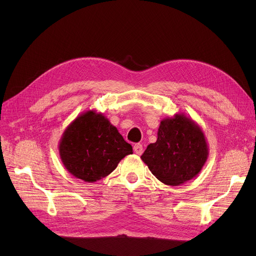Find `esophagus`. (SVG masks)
Masks as SVG:
<instances>
[{
	"instance_id": "obj_1",
	"label": "esophagus",
	"mask_w": 256,
	"mask_h": 256,
	"mask_svg": "<svg viewBox=\"0 0 256 256\" xmlns=\"http://www.w3.org/2000/svg\"><path fill=\"white\" fill-rule=\"evenodd\" d=\"M134 152H135V154H137L138 156H141L143 154V146H142V144L137 143V144L134 145Z\"/></svg>"
}]
</instances>
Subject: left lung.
Segmentation results:
<instances>
[{"mask_svg": "<svg viewBox=\"0 0 256 256\" xmlns=\"http://www.w3.org/2000/svg\"><path fill=\"white\" fill-rule=\"evenodd\" d=\"M208 156L202 130L192 118L178 113L160 121L156 141L147 146L141 158L160 182L180 186L197 176Z\"/></svg>", "mask_w": 256, "mask_h": 256, "instance_id": "8db88e82", "label": "left lung"}]
</instances>
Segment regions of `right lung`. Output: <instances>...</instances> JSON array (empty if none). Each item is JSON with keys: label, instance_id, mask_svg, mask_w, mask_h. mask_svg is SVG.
I'll use <instances>...</instances> for the list:
<instances>
[{"label": "right lung", "instance_id": "add662e5", "mask_svg": "<svg viewBox=\"0 0 256 256\" xmlns=\"http://www.w3.org/2000/svg\"><path fill=\"white\" fill-rule=\"evenodd\" d=\"M132 147L106 117L94 110L78 115L66 128L59 142L64 167L76 178L98 182L115 170Z\"/></svg>", "mask_w": 256, "mask_h": 256}]
</instances>
